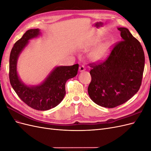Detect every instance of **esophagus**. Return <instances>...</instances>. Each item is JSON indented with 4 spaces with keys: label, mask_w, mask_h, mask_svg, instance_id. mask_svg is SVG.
Listing matches in <instances>:
<instances>
[{
    "label": "esophagus",
    "mask_w": 151,
    "mask_h": 151,
    "mask_svg": "<svg viewBox=\"0 0 151 151\" xmlns=\"http://www.w3.org/2000/svg\"><path fill=\"white\" fill-rule=\"evenodd\" d=\"M86 70V68H85V67L84 66V65H81L80 67H79V72H83V71H84Z\"/></svg>",
    "instance_id": "34e87169"
}]
</instances>
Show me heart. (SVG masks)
<instances>
[{"mask_svg": "<svg viewBox=\"0 0 151 151\" xmlns=\"http://www.w3.org/2000/svg\"><path fill=\"white\" fill-rule=\"evenodd\" d=\"M110 45L108 43L99 45L91 54V58L94 62L101 61L106 58L109 52Z\"/></svg>", "mask_w": 151, "mask_h": 151, "instance_id": "heart-1", "label": "heart"}]
</instances>
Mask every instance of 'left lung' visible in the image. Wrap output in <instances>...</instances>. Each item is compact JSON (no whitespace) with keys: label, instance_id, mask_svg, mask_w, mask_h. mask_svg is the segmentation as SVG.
I'll use <instances>...</instances> for the list:
<instances>
[{"label":"left lung","instance_id":"8db88e82","mask_svg":"<svg viewBox=\"0 0 151 151\" xmlns=\"http://www.w3.org/2000/svg\"><path fill=\"white\" fill-rule=\"evenodd\" d=\"M122 41L99 63H90L91 99L99 106L112 108L127 102L138 92L145 64L142 47L126 28H118Z\"/></svg>","mask_w":151,"mask_h":151}]
</instances>
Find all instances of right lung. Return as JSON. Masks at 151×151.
<instances>
[{
    "label": "right lung",
    "mask_w": 151,
    "mask_h": 151,
    "mask_svg": "<svg viewBox=\"0 0 151 151\" xmlns=\"http://www.w3.org/2000/svg\"><path fill=\"white\" fill-rule=\"evenodd\" d=\"M40 35L39 29L27 31L12 47L9 58V80L18 96L27 105L40 111L57 106L65 95V83L77 74L79 64L58 66L54 68L42 84L28 86L22 83L17 72V62L20 53L29 40Z\"/></svg>",
    "instance_id": "1"
}]
</instances>
